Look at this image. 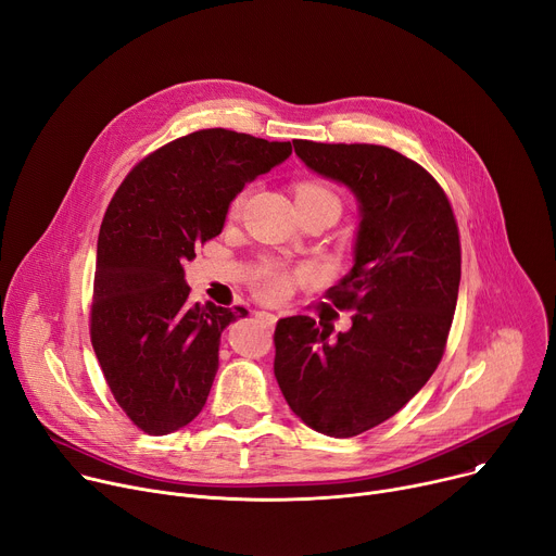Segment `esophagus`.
Listing matches in <instances>:
<instances>
[{"instance_id": "34e87169", "label": "esophagus", "mask_w": 556, "mask_h": 556, "mask_svg": "<svg viewBox=\"0 0 556 556\" xmlns=\"http://www.w3.org/2000/svg\"><path fill=\"white\" fill-rule=\"evenodd\" d=\"M255 316L260 318V320H263V323H267L269 325V328H274V325H276V314H271V312H255Z\"/></svg>"}]
</instances>
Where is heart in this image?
<instances>
[{
    "label": "heart",
    "instance_id": "heart-1",
    "mask_svg": "<svg viewBox=\"0 0 556 556\" xmlns=\"http://www.w3.org/2000/svg\"><path fill=\"white\" fill-rule=\"evenodd\" d=\"M244 198H247V190L238 192L233 198L231 208L238 211L244 204ZM296 198H328V200L339 202V194L334 192V188L328 186V184H323V181H303V184H299ZM253 285H255V291L260 293V296L276 301V299H282L285 293L289 291L291 274L278 263H267V265L257 269Z\"/></svg>",
    "mask_w": 556,
    "mask_h": 556
}]
</instances>
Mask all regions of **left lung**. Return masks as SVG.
Returning <instances> with one entry per match:
<instances>
[{
  "mask_svg": "<svg viewBox=\"0 0 556 556\" xmlns=\"http://www.w3.org/2000/svg\"><path fill=\"white\" fill-rule=\"evenodd\" d=\"M309 170L358 202L354 265L328 299L352 328L309 316L276 325L274 372L309 429L330 438L370 431L431 379L460 287V236L440 184L419 163L370 143L293 141Z\"/></svg>",
  "mask_w": 556,
  "mask_h": 556,
  "instance_id": "left-lung-1",
  "label": "left lung"
}]
</instances>
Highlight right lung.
<instances>
[{
    "label": "right lung",
    "instance_id": "1",
    "mask_svg": "<svg viewBox=\"0 0 556 556\" xmlns=\"http://www.w3.org/2000/svg\"><path fill=\"white\" fill-rule=\"evenodd\" d=\"M291 154L211 127L148 154L118 186L98 233L91 345L116 404L148 435H168L198 417L219 366V337L247 316L188 305L184 265L222 233L244 184Z\"/></svg>",
    "mask_w": 556,
    "mask_h": 556
}]
</instances>
